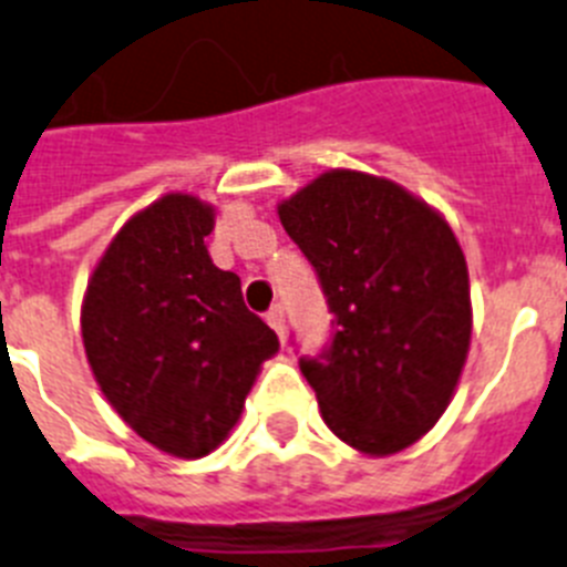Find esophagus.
I'll list each match as a JSON object with an SVG mask.
<instances>
[{
  "label": "esophagus",
  "instance_id": "obj_1",
  "mask_svg": "<svg viewBox=\"0 0 567 567\" xmlns=\"http://www.w3.org/2000/svg\"><path fill=\"white\" fill-rule=\"evenodd\" d=\"M266 323H269L280 338H284V330H287V312H284L280 303H272V307H269V312H266Z\"/></svg>",
  "mask_w": 567,
  "mask_h": 567
}]
</instances>
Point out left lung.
Segmentation results:
<instances>
[{
    "mask_svg": "<svg viewBox=\"0 0 567 567\" xmlns=\"http://www.w3.org/2000/svg\"><path fill=\"white\" fill-rule=\"evenodd\" d=\"M278 215L332 312L327 347L298 361L323 422L370 456L410 447L447 410L471 347L456 235L395 183L343 168Z\"/></svg>",
    "mask_w": 567,
    "mask_h": 567,
    "instance_id": "8db88e82",
    "label": "left lung"
}]
</instances>
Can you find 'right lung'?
<instances>
[{"label":"right lung","instance_id":"right-lung-1","mask_svg":"<svg viewBox=\"0 0 567 567\" xmlns=\"http://www.w3.org/2000/svg\"><path fill=\"white\" fill-rule=\"evenodd\" d=\"M212 206L166 195L105 249L82 303L94 379L128 427L163 453L200 458L235 427L275 336L212 264Z\"/></svg>","mask_w":567,"mask_h":567}]
</instances>
